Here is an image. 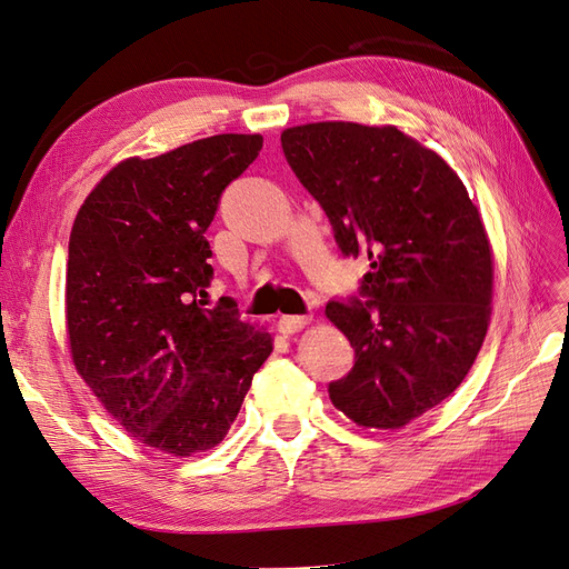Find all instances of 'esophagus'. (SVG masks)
Returning <instances> with one entry per match:
<instances>
[{
	"mask_svg": "<svg viewBox=\"0 0 569 569\" xmlns=\"http://www.w3.org/2000/svg\"><path fill=\"white\" fill-rule=\"evenodd\" d=\"M306 325H311V316H282L278 320V330L282 335H295V332L303 330Z\"/></svg>",
	"mask_w": 569,
	"mask_h": 569,
	"instance_id": "esophagus-1",
	"label": "esophagus"
}]
</instances>
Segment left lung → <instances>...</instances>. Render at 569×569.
Here are the masks:
<instances>
[{"instance_id":"obj_1","label":"left lung","mask_w":569,"mask_h":569,"mask_svg":"<svg viewBox=\"0 0 569 569\" xmlns=\"http://www.w3.org/2000/svg\"><path fill=\"white\" fill-rule=\"evenodd\" d=\"M280 140L341 251L370 261L368 301L325 306L356 351L330 399L358 427L401 429L449 399L485 343L493 299L485 222L456 170L396 126L322 120Z\"/></svg>"}]
</instances>
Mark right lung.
Listing matches in <instances>:
<instances>
[{
	"label": "right lung",
	"instance_id": "add662e5",
	"mask_svg": "<svg viewBox=\"0 0 569 569\" xmlns=\"http://www.w3.org/2000/svg\"><path fill=\"white\" fill-rule=\"evenodd\" d=\"M261 134H213L153 159L130 157L76 216L66 266V335L78 375L130 437L176 458L230 432L268 330L206 308L218 199L253 163Z\"/></svg>",
	"mask_w": 569,
	"mask_h": 569
}]
</instances>
